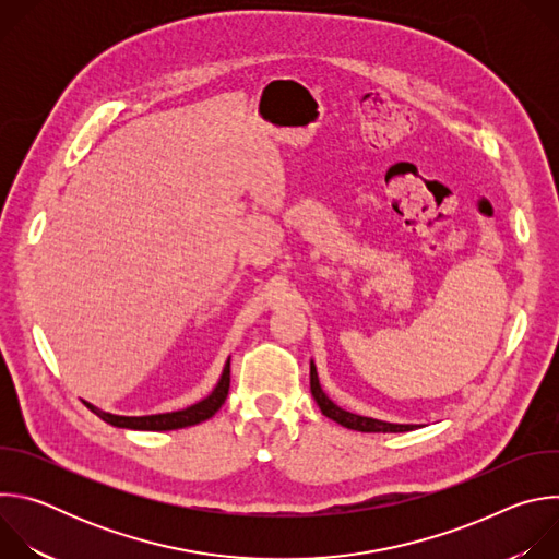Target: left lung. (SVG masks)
I'll return each instance as SVG.
<instances>
[{
    "mask_svg": "<svg viewBox=\"0 0 559 559\" xmlns=\"http://www.w3.org/2000/svg\"><path fill=\"white\" fill-rule=\"evenodd\" d=\"M309 386H311V395L313 401L318 403V407H321V412L336 420L338 425L347 427V429H354V431H365V433H401V431H414L416 425H391V423H382V420H373V418H365V416H356V414H349L345 409H341L338 405H334L330 397L325 395V391L321 389V382H318V373H316V367L311 362L309 367Z\"/></svg>",
    "mask_w": 559,
    "mask_h": 559,
    "instance_id": "1",
    "label": "left lung"
}]
</instances>
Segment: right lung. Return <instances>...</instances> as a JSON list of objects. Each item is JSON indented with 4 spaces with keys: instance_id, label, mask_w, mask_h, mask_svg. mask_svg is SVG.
<instances>
[{
    "instance_id": "add662e5",
    "label": "right lung",
    "mask_w": 559,
    "mask_h": 559,
    "mask_svg": "<svg viewBox=\"0 0 559 559\" xmlns=\"http://www.w3.org/2000/svg\"><path fill=\"white\" fill-rule=\"evenodd\" d=\"M227 391H229V360L223 369V376L218 380V384L214 386V391L205 397V401L188 407V409H181V412H173V414H156V416H112V414H106L102 409H97L95 405L86 403V407L97 414L104 423L112 425V427H121V429H139V431H170V429H183V427H192V425H199L207 418H212L221 405L225 403L227 397Z\"/></svg>"
}]
</instances>
